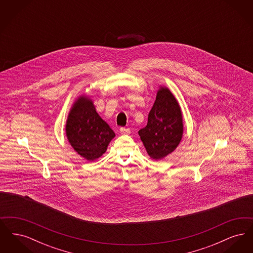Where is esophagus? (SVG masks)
Returning a JSON list of instances; mask_svg holds the SVG:
<instances>
[{"instance_id":"esophagus-1","label":"esophagus","mask_w":253,"mask_h":253,"mask_svg":"<svg viewBox=\"0 0 253 253\" xmlns=\"http://www.w3.org/2000/svg\"><path fill=\"white\" fill-rule=\"evenodd\" d=\"M120 132H121V134H129V133L131 132V131H130L129 128L121 127V129H120Z\"/></svg>"}]
</instances>
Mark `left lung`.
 I'll list each match as a JSON object with an SVG mask.
<instances>
[{
    "instance_id": "obj_1",
    "label": "left lung",
    "mask_w": 253,
    "mask_h": 253,
    "mask_svg": "<svg viewBox=\"0 0 253 253\" xmlns=\"http://www.w3.org/2000/svg\"><path fill=\"white\" fill-rule=\"evenodd\" d=\"M148 155L155 160L172 153L180 143L183 120L176 98L166 87H161L148 116L146 127L138 131Z\"/></svg>"
}]
</instances>
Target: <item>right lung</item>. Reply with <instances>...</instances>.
Instances as JSON below:
<instances>
[{"mask_svg": "<svg viewBox=\"0 0 253 253\" xmlns=\"http://www.w3.org/2000/svg\"><path fill=\"white\" fill-rule=\"evenodd\" d=\"M65 130L74 150L89 161L101 157L116 135L98 116L93 101L85 96H80L74 103Z\"/></svg>", "mask_w": 253, "mask_h": 253, "instance_id": "1", "label": "right lung"}]
</instances>
